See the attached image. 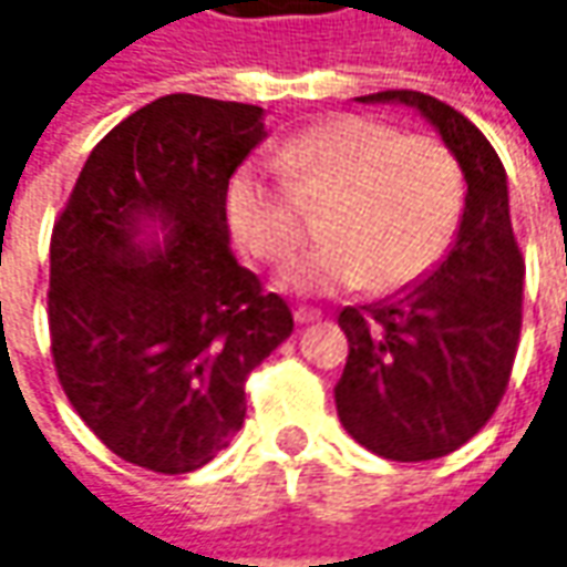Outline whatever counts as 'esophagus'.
Segmentation results:
<instances>
[{"label":"esophagus","mask_w":567,"mask_h":567,"mask_svg":"<svg viewBox=\"0 0 567 567\" xmlns=\"http://www.w3.org/2000/svg\"><path fill=\"white\" fill-rule=\"evenodd\" d=\"M293 318H296V324H312V321L321 318V312H318V309H309V306H299V309L293 312Z\"/></svg>","instance_id":"esophagus-1"}]
</instances>
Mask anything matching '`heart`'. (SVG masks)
I'll return each instance as SVG.
<instances>
[{
	"label": "heart",
	"instance_id": "obj_1",
	"mask_svg": "<svg viewBox=\"0 0 567 567\" xmlns=\"http://www.w3.org/2000/svg\"><path fill=\"white\" fill-rule=\"evenodd\" d=\"M287 187L258 166H239L227 186V217L239 246L284 261L299 246L296 202L321 205L328 239L280 274V287L328 296L365 284L394 293L445 255L464 214V173L439 138L401 135L372 116H331L293 135L274 157Z\"/></svg>",
	"mask_w": 567,
	"mask_h": 567
}]
</instances>
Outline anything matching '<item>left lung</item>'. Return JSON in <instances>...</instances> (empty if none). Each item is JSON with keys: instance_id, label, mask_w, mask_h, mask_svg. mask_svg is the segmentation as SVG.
<instances>
[{"instance_id": "8db88e82", "label": "left lung", "mask_w": 567, "mask_h": 567, "mask_svg": "<svg viewBox=\"0 0 567 567\" xmlns=\"http://www.w3.org/2000/svg\"><path fill=\"white\" fill-rule=\"evenodd\" d=\"M357 100L416 110L467 183L445 258L394 296L338 316L350 343L334 388L343 429L388 461H435L489 423L512 375L524 258L514 243L508 176L486 135L442 100L420 91Z\"/></svg>"}]
</instances>
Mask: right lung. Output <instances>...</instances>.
Instances as JSON below:
<instances>
[{"label":"right lung","mask_w":567,"mask_h":567,"mask_svg":"<svg viewBox=\"0 0 567 567\" xmlns=\"http://www.w3.org/2000/svg\"><path fill=\"white\" fill-rule=\"evenodd\" d=\"M265 110L166 94L91 151L50 243V340L78 416L122 461L192 473L246 420L293 316L229 249L227 186Z\"/></svg>","instance_id":"right-lung-1"}]
</instances>
